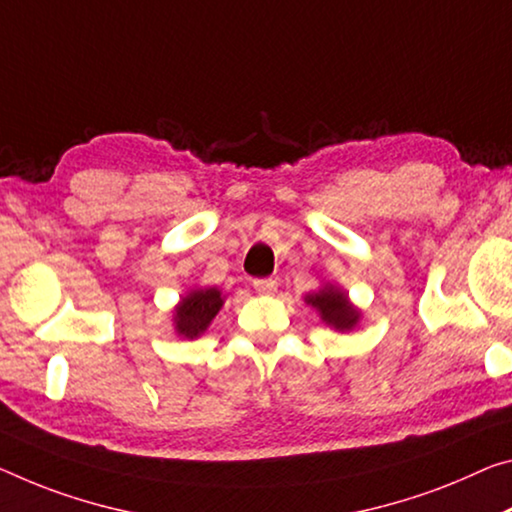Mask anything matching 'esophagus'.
I'll list each match as a JSON object with an SVG mask.
<instances>
[{
    "mask_svg": "<svg viewBox=\"0 0 512 512\" xmlns=\"http://www.w3.org/2000/svg\"><path fill=\"white\" fill-rule=\"evenodd\" d=\"M253 287L257 294H275V289H278V282L271 280V278H257L253 280Z\"/></svg>",
    "mask_w": 512,
    "mask_h": 512,
    "instance_id": "1",
    "label": "esophagus"
}]
</instances>
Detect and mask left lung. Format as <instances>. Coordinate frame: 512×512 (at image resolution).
Returning a JSON list of instances; mask_svg holds the SVG:
<instances>
[{"label":"left lung","instance_id":"8db88e82","mask_svg":"<svg viewBox=\"0 0 512 512\" xmlns=\"http://www.w3.org/2000/svg\"><path fill=\"white\" fill-rule=\"evenodd\" d=\"M305 303L312 305L321 314V319L335 330H353L360 321V312L348 303V296L332 285L305 296Z\"/></svg>","mask_w":512,"mask_h":512}]
</instances>
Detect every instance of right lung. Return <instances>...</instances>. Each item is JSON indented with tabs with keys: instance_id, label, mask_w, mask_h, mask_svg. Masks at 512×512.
<instances>
[{
	"instance_id": "right-lung-1",
	"label": "right lung",
	"mask_w": 512,
	"mask_h": 512,
	"mask_svg": "<svg viewBox=\"0 0 512 512\" xmlns=\"http://www.w3.org/2000/svg\"><path fill=\"white\" fill-rule=\"evenodd\" d=\"M223 307V296L216 287L209 289H193L189 296L180 300V305L175 307L173 321L177 335L186 339L200 337L202 332L209 328V323L214 321V316Z\"/></svg>"
}]
</instances>
